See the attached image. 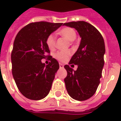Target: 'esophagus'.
<instances>
[{
  "label": "esophagus",
  "mask_w": 121,
  "mask_h": 121,
  "mask_svg": "<svg viewBox=\"0 0 121 121\" xmlns=\"http://www.w3.org/2000/svg\"><path fill=\"white\" fill-rule=\"evenodd\" d=\"M63 67H64L63 64H62V63H60V68H63Z\"/></svg>",
  "instance_id": "34e87169"
}]
</instances>
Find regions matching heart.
<instances>
[{
  "label": "heart",
  "instance_id": "1",
  "mask_svg": "<svg viewBox=\"0 0 121 121\" xmlns=\"http://www.w3.org/2000/svg\"><path fill=\"white\" fill-rule=\"evenodd\" d=\"M59 33L61 36L65 38L69 41L74 40L77 37L75 29L71 27H64L61 29L59 32ZM46 43L50 50H53L54 48L56 46V37L54 35H49L46 38ZM71 56V52L69 50H66V51H59L56 52L55 54L54 57L58 60L60 61L61 62H65L69 60Z\"/></svg>",
  "mask_w": 121,
  "mask_h": 121
}]
</instances>
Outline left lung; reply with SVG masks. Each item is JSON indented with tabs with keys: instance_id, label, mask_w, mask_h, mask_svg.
<instances>
[{
	"instance_id": "left-lung-1",
	"label": "left lung",
	"mask_w": 121,
	"mask_h": 121,
	"mask_svg": "<svg viewBox=\"0 0 121 121\" xmlns=\"http://www.w3.org/2000/svg\"><path fill=\"white\" fill-rule=\"evenodd\" d=\"M64 25L75 28L81 38L78 50L64 67L67 75L64 79L67 91L72 98L84 101L95 94L100 82L104 65V40L98 30L89 23L78 21L65 23Z\"/></svg>"
}]
</instances>
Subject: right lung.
Returning <instances> with one entry per match:
<instances>
[{"label":"right lung","mask_w":121,"mask_h":121,"mask_svg":"<svg viewBox=\"0 0 121 121\" xmlns=\"http://www.w3.org/2000/svg\"><path fill=\"white\" fill-rule=\"evenodd\" d=\"M62 23L46 22L31 23L17 34L11 54L12 75L17 86L23 96L33 100H40L48 94L60 67L58 61L50 56L47 37ZM50 60L46 66L42 59Z\"/></svg>","instance_id":"right-lung-1"}]
</instances>
